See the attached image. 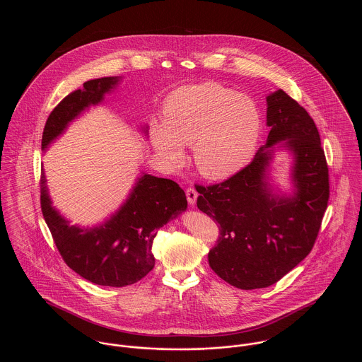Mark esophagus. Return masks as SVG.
<instances>
[{
	"instance_id": "obj_1",
	"label": "esophagus",
	"mask_w": 362,
	"mask_h": 362,
	"mask_svg": "<svg viewBox=\"0 0 362 362\" xmlns=\"http://www.w3.org/2000/svg\"><path fill=\"white\" fill-rule=\"evenodd\" d=\"M185 194H187V199H188V204L189 205H195V202H197V198H198V192L194 189V188H187V191H185Z\"/></svg>"
}]
</instances>
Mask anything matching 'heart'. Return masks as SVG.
Returning a JSON list of instances; mask_svg holds the SVG:
<instances>
[{
    "mask_svg": "<svg viewBox=\"0 0 362 362\" xmlns=\"http://www.w3.org/2000/svg\"><path fill=\"white\" fill-rule=\"evenodd\" d=\"M262 117L252 99L220 83L205 82L174 90L163 108V122L151 129L157 153L170 163L192 146L198 171L224 180L244 168L257 151Z\"/></svg>",
    "mask_w": 362,
    "mask_h": 362,
    "instance_id": "heart-1",
    "label": "heart"
}]
</instances>
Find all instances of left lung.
I'll list each match as a JSON object with an SVG mask.
<instances>
[{"label":"left lung","instance_id":"1","mask_svg":"<svg viewBox=\"0 0 362 362\" xmlns=\"http://www.w3.org/2000/svg\"><path fill=\"white\" fill-rule=\"evenodd\" d=\"M266 102L270 131L254 160L223 182L195 185L198 209L220 226L209 264L241 290L269 287L307 258L329 201V168L310 114L281 89ZM279 141L295 155L288 199L273 196L265 175Z\"/></svg>","mask_w":362,"mask_h":362}]
</instances>
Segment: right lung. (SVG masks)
<instances>
[{
  "instance_id": "obj_1",
  "label": "right lung",
  "mask_w": 362,
  "mask_h": 362,
  "mask_svg": "<svg viewBox=\"0 0 362 362\" xmlns=\"http://www.w3.org/2000/svg\"><path fill=\"white\" fill-rule=\"evenodd\" d=\"M119 78H100L83 83L55 105L46 121L42 149L64 132L89 105L99 104ZM40 205L54 244L64 262L83 279L108 287H124L144 279L155 266L152 245L157 230L187 209L180 185L167 178L144 174L119 207L104 224L81 228L52 206L46 175H40Z\"/></svg>"
}]
</instances>
